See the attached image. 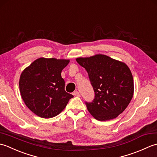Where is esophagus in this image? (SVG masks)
<instances>
[{
	"mask_svg": "<svg viewBox=\"0 0 157 157\" xmlns=\"http://www.w3.org/2000/svg\"><path fill=\"white\" fill-rule=\"evenodd\" d=\"M73 95L75 96H80V94H79V92L78 91H75L73 92Z\"/></svg>",
	"mask_w": 157,
	"mask_h": 157,
	"instance_id": "esophagus-1",
	"label": "esophagus"
}]
</instances>
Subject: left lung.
Listing matches in <instances>:
<instances>
[{
    "label": "left lung",
    "mask_w": 157,
    "mask_h": 157,
    "mask_svg": "<svg viewBox=\"0 0 157 157\" xmlns=\"http://www.w3.org/2000/svg\"><path fill=\"white\" fill-rule=\"evenodd\" d=\"M76 61L87 71L94 90V101L86 102L90 113L101 121L118 117L134 96V79L129 67L101 54L78 57Z\"/></svg>",
    "instance_id": "obj_1"
}]
</instances>
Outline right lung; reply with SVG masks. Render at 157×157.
Returning <instances> with one entry per match:
<instances>
[{
  "label": "right lung",
  "instance_id": "right-lung-1",
  "mask_svg": "<svg viewBox=\"0 0 157 157\" xmlns=\"http://www.w3.org/2000/svg\"><path fill=\"white\" fill-rule=\"evenodd\" d=\"M69 59L41 57L22 71L19 86L21 98L31 111L42 118H52L73 97L65 90L61 71Z\"/></svg>",
  "mask_w": 157,
  "mask_h": 157
}]
</instances>
